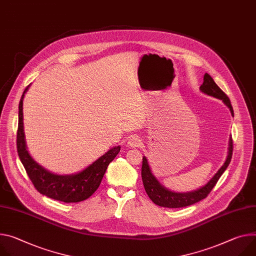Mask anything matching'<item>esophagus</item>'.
Masks as SVG:
<instances>
[{"label":"esophagus","mask_w":256,"mask_h":256,"mask_svg":"<svg viewBox=\"0 0 256 256\" xmlns=\"http://www.w3.org/2000/svg\"><path fill=\"white\" fill-rule=\"evenodd\" d=\"M128 147L130 148H136V147H140L142 145V142H141V138L138 136H130V140L128 142Z\"/></svg>","instance_id":"1"}]
</instances>
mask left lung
I'll use <instances>...</instances> for the list:
<instances>
[{"label": "left lung", "mask_w": 256, "mask_h": 256, "mask_svg": "<svg viewBox=\"0 0 256 256\" xmlns=\"http://www.w3.org/2000/svg\"><path fill=\"white\" fill-rule=\"evenodd\" d=\"M200 90L208 96H212L222 100L226 104V106L230 109L232 115L234 116V110L230 105V101L228 97L220 88V86L216 84L214 78L208 74H204L203 84L200 86ZM232 154H233V140H232V136H230L228 141V156L222 166L210 178V180H208V182H206V184L202 186V187H200L197 190L186 192V193L170 191L168 188H166L164 184H160L151 170V168L148 164V159L146 158V156H143L142 180H143L146 193L156 205H159L162 207L180 208V207H186V206L192 205L194 203H197L202 199L206 198L207 195L210 193V191L212 190V188L214 187L216 184L222 176V174L224 172V170L228 166L232 159Z\"/></svg>", "instance_id": "1"}]
</instances>
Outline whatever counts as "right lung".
Instances as JSON below:
<instances>
[{
  "instance_id": "right-lung-1",
  "label": "right lung",
  "mask_w": 256,
  "mask_h": 256,
  "mask_svg": "<svg viewBox=\"0 0 256 256\" xmlns=\"http://www.w3.org/2000/svg\"><path fill=\"white\" fill-rule=\"evenodd\" d=\"M30 86L23 92L19 102L17 152L36 189L42 195L66 203L88 199L99 188L110 162L120 151V146L109 149L84 170L72 174H58L44 168L30 156L23 126V99Z\"/></svg>"
}]
</instances>
